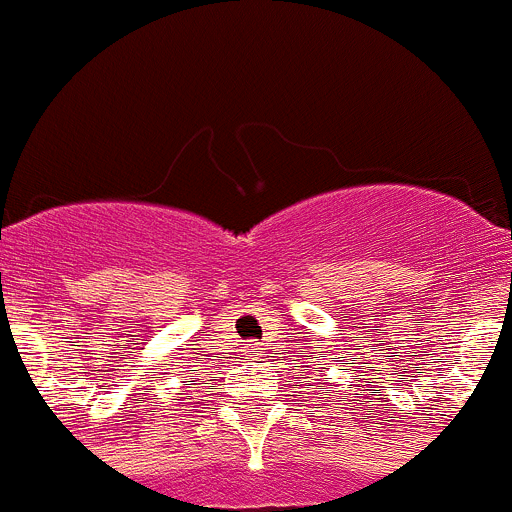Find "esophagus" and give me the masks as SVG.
Listing matches in <instances>:
<instances>
[{"mask_svg": "<svg viewBox=\"0 0 512 512\" xmlns=\"http://www.w3.org/2000/svg\"><path fill=\"white\" fill-rule=\"evenodd\" d=\"M244 353L246 358H251V361H263V356H266V348H261V343H244Z\"/></svg>", "mask_w": 512, "mask_h": 512, "instance_id": "1", "label": "esophagus"}]
</instances>
